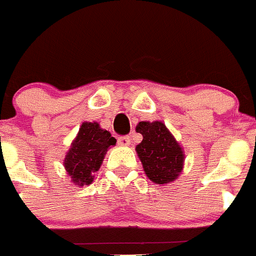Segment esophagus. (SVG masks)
Listing matches in <instances>:
<instances>
[{"label":"esophagus","mask_w":256,"mask_h":256,"mask_svg":"<svg viewBox=\"0 0 256 256\" xmlns=\"http://www.w3.org/2000/svg\"><path fill=\"white\" fill-rule=\"evenodd\" d=\"M118 144L120 146H130V136H122L118 138Z\"/></svg>","instance_id":"34e87169"}]
</instances>
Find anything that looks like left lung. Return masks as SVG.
I'll list each match as a JSON object with an SVG mask.
<instances>
[{
	"label": "left lung",
	"mask_w": 256,
	"mask_h": 256,
	"mask_svg": "<svg viewBox=\"0 0 256 256\" xmlns=\"http://www.w3.org/2000/svg\"><path fill=\"white\" fill-rule=\"evenodd\" d=\"M136 130L144 140L136 151L144 173L152 182L164 184L180 176L183 166V151L162 122H140Z\"/></svg>",
	"instance_id": "obj_1"
}]
</instances>
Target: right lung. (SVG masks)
Returning <instances> with one entry per match:
<instances>
[{"instance_id": "obj_1", "label": "right lung", "mask_w": 256, "mask_h": 256, "mask_svg": "<svg viewBox=\"0 0 256 256\" xmlns=\"http://www.w3.org/2000/svg\"><path fill=\"white\" fill-rule=\"evenodd\" d=\"M116 140L97 123H83L76 138L65 156L64 165L76 184H91L92 174L100 169L104 156Z\"/></svg>"}]
</instances>
